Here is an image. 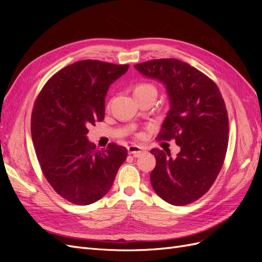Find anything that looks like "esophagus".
I'll return each instance as SVG.
<instances>
[{"instance_id":"1","label":"esophagus","mask_w":262,"mask_h":262,"mask_svg":"<svg viewBox=\"0 0 262 262\" xmlns=\"http://www.w3.org/2000/svg\"><path fill=\"white\" fill-rule=\"evenodd\" d=\"M145 150L143 147H141L139 145H130L128 146V153L130 155H133L134 157H139L142 153H144Z\"/></svg>"}]
</instances>
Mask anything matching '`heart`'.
Instances as JSON below:
<instances>
[{"label": "heart", "instance_id": "heart-1", "mask_svg": "<svg viewBox=\"0 0 262 262\" xmlns=\"http://www.w3.org/2000/svg\"><path fill=\"white\" fill-rule=\"evenodd\" d=\"M149 92L156 93L155 87L149 83H139L133 87V94L134 95L142 94V93H149Z\"/></svg>", "mask_w": 262, "mask_h": 262}]
</instances>
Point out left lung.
<instances>
[{
  "instance_id": "1",
  "label": "left lung",
  "mask_w": 262,
  "mask_h": 262,
  "mask_svg": "<svg viewBox=\"0 0 262 262\" xmlns=\"http://www.w3.org/2000/svg\"><path fill=\"white\" fill-rule=\"evenodd\" d=\"M146 77L162 82L170 109L158 140H176L180 152L150 149L156 166L150 184L158 196L172 205L201 198L215 181L228 145V116L219 87L210 77L177 59L150 60L134 66Z\"/></svg>"
}]
</instances>
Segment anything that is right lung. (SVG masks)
<instances>
[{
    "label": "right lung",
    "mask_w": 262,
    "mask_h": 262,
    "mask_svg": "<svg viewBox=\"0 0 262 262\" xmlns=\"http://www.w3.org/2000/svg\"><path fill=\"white\" fill-rule=\"evenodd\" d=\"M129 66L83 60L60 70L45 84L31 114V138L46 179L63 199L89 205L112 188L128 150L109 144L98 150L89 126L102 121L109 86Z\"/></svg>",
    "instance_id": "1"
}]
</instances>
